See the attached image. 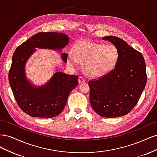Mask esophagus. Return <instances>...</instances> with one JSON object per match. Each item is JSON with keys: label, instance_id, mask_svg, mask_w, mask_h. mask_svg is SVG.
Here are the masks:
<instances>
[{"label": "esophagus", "instance_id": "34e87169", "mask_svg": "<svg viewBox=\"0 0 157 157\" xmlns=\"http://www.w3.org/2000/svg\"><path fill=\"white\" fill-rule=\"evenodd\" d=\"M78 82L79 83H83L86 82V80H85V78L83 77H82V76H80L78 78Z\"/></svg>", "mask_w": 157, "mask_h": 157}]
</instances>
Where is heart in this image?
Returning a JSON list of instances; mask_svg holds the SVG:
<instances>
[{"label": "heart", "mask_w": 157, "mask_h": 157, "mask_svg": "<svg viewBox=\"0 0 157 157\" xmlns=\"http://www.w3.org/2000/svg\"><path fill=\"white\" fill-rule=\"evenodd\" d=\"M73 61L83 64V71L90 77L105 75L116 65L119 54L113 45L80 40L72 50Z\"/></svg>", "instance_id": "b5f03b06"}]
</instances>
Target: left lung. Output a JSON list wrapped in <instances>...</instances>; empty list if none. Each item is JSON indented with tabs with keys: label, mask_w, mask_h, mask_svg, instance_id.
Wrapping results in <instances>:
<instances>
[{
	"label": "left lung",
	"mask_w": 157,
	"mask_h": 157,
	"mask_svg": "<svg viewBox=\"0 0 157 157\" xmlns=\"http://www.w3.org/2000/svg\"><path fill=\"white\" fill-rule=\"evenodd\" d=\"M110 41L118 51L115 68L106 75L88 82L90 102L94 111L106 118L127 115L136 105L147 83L145 62L140 52L115 36Z\"/></svg>",
	"instance_id": "1"
}]
</instances>
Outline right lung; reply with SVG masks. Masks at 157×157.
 I'll use <instances>...</instances> for the list:
<instances>
[{
    "label": "right lung",
    "mask_w": 157,
    "mask_h": 157,
    "mask_svg": "<svg viewBox=\"0 0 157 157\" xmlns=\"http://www.w3.org/2000/svg\"><path fill=\"white\" fill-rule=\"evenodd\" d=\"M63 33H38L19 46L14 52L8 73V80L16 103L21 110L33 117L49 118L62 112L70 92L78 84V76L57 72L44 86L33 87L25 78L24 67L35 48L61 49L68 43ZM61 57L65 62L67 54Z\"/></svg>",
    "instance_id": "right-lung-1"
}]
</instances>
